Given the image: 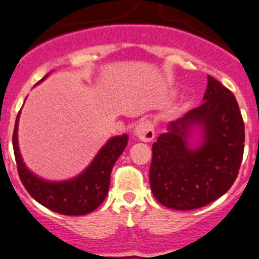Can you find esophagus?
I'll list each match as a JSON object with an SVG mask.
<instances>
[{
	"mask_svg": "<svg viewBox=\"0 0 259 259\" xmlns=\"http://www.w3.org/2000/svg\"><path fill=\"white\" fill-rule=\"evenodd\" d=\"M136 134L143 142H151L155 137V132H154V126L150 121H142L137 125Z\"/></svg>",
	"mask_w": 259,
	"mask_h": 259,
	"instance_id": "obj_1",
	"label": "esophagus"
}]
</instances>
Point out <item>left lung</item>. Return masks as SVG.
<instances>
[{"label": "left lung", "mask_w": 259, "mask_h": 259, "mask_svg": "<svg viewBox=\"0 0 259 259\" xmlns=\"http://www.w3.org/2000/svg\"><path fill=\"white\" fill-rule=\"evenodd\" d=\"M193 127L203 141L191 149ZM245 126L236 97L208 76L204 101L168 123L167 133L153 143L150 186L162 205L191 210L212 203L233 186L244 155Z\"/></svg>", "instance_id": "8db88e82"}]
</instances>
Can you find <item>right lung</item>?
Here are the masks:
<instances>
[{
  "mask_svg": "<svg viewBox=\"0 0 259 259\" xmlns=\"http://www.w3.org/2000/svg\"><path fill=\"white\" fill-rule=\"evenodd\" d=\"M18 118L19 113L15 119L13 147L19 179L26 191L39 204L66 216H82L99 208L108 195L110 172L127 145V136L123 134L110 138L89 167H87V170L75 179L67 182H47L35 177L23 163L18 149Z\"/></svg>",
  "mask_w": 259,
  "mask_h": 259,
  "instance_id": "1",
  "label": "right lung"
}]
</instances>
